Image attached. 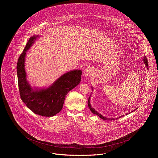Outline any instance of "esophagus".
<instances>
[{
	"mask_svg": "<svg viewBox=\"0 0 158 158\" xmlns=\"http://www.w3.org/2000/svg\"><path fill=\"white\" fill-rule=\"evenodd\" d=\"M94 69L92 67H89L86 69L84 71V75L85 77H90L94 73Z\"/></svg>",
	"mask_w": 158,
	"mask_h": 158,
	"instance_id": "1",
	"label": "esophagus"
}]
</instances>
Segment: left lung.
Wrapping results in <instances>:
<instances>
[{"label":"left lung","mask_w":158,"mask_h":158,"mask_svg":"<svg viewBox=\"0 0 158 158\" xmlns=\"http://www.w3.org/2000/svg\"><path fill=\"white\" fill-rule=\"evenodd\" d=\"M143 62H144V64H145V66H146V68L147 69H148V62H147V58H146V57L145 56H144L143 57ZM92 89L93 90V88H92ZM90 97H89V98H88V106H89V110H90V111L92 112V113H93L94 114H96V115H97L98 116H99L100 117V118H102V119H103V120H115V119H118V117H117V118H108V117H104L103 115H102V114H100V113H98L96 110H95V109L94 108H92V106H91V104H90ZM135 110H137V108L135 109ZM130 113H128V114H130ZM123 115H122V116H119V118L120 117H123Z\"/></svg>","instance_id":"left-lung-1"}]
</instances>
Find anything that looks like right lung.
I'll list each match as a JSON object with an SVG mask.
<instances>
[{
    "instance_id": "add662e5",
    "label": "right lung",
    "mask_w": 158,
    "mask_h": 158,
    "mask_svg": "<svg viewBox=\"0 0 158 158\" xmlns=\"http://www.w3.org/2000/svg\"><path fill=\"white\" fill-rule=\"evenodd\" d=\"M38 38V35H34L30 38L18 59V86L21 100L27 108L38 115L52 117L62 110L68 92L79 85L82 71L78 69L69 71L47 88H32L27 80L25 60L27 51Z\"/></svg>"
}]
</instances>
